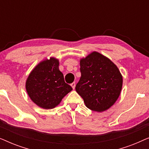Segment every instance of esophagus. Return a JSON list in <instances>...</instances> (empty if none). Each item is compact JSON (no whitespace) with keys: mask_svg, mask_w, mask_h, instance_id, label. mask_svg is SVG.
I'll return each instance as SVG.
<instances>
[{"mask_svg":"<svg viewBox=\"0 0 149 149\" xmlns=\"http://www.w3.org/2000/svg\"><path fill=\"white\" fill-rule=\"evenodd\" d=\"M70 85H71V87H72V89H74L75 88V85H76V83H75V82H73L72 83H71Z\"/></svg>","mask_w":149,"mask_h":149,"instance_id":"34e87169","label":"esophagus"}]
</instances>
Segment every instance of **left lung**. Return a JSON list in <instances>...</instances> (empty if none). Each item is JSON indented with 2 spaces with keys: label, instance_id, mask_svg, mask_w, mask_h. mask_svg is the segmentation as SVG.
<instances>
[{
  "label": "left lung",
  "instance_id": "8db88e82",
  "mask_svg": "<svg viewBox=\"0 0 149 149\" xmlns=\"http://www.w3.org/2000/svg\"><path fill=\"white\" fill-rule=\"evenodd\" d=\"M81 77L75 89L91 111L102 112L112 107L121 93L123 78L117 66L93 52L80 61Z\"/></svg>",
  "mask_w": 149,
  "mask_h": 149
}]
</instances>
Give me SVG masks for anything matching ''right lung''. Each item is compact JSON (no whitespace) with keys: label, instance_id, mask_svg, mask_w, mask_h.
I'll return each instance as SVG.
<instances>
[{"label":"right lung","instance_id":"1","mask_svg":"<svg viewBox=\"0 0 149 149\" xmlns=\"http://www.w3.org/2000/svg\"><path fill=\"white\" fill-rule=\"evenodd\" d=\"M58 66L59 61L54 58L42 61L32 70L26 81L28 95L42 109H54L72 89L65 83Z\"/></svg>","mask_w":149,"mask_h":149}]
</instances>
